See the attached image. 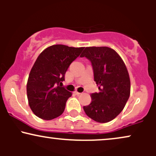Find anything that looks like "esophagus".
I'll use <instances>...</instances> for the list:
<instances>
[{"label": "esophagus", "instance_id": "obj_1", "mask_svg": "<svg viewBox=\"0 0 156 156\" xmlns=\"http://www.w3.org/2000/svg\"><path fill=\"white\" fill-rule=\"evenodd\" d=\"M74 93H75V94H76V95H79V94H81V93H80V92H78V91H75V92H74Z\"/></svg>", "mask_w": 156, "mask_h": 156}]
</instances>
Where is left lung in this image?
I'll return each mask as SVG.
<instances>
[{
    "label": "left lung",
    "instance_id": "left-lung-1",
    "mask_svg": "<svg viewBox=\"0 0 156 156\" xmlns=\"http://www.w3.org/2000/svg\"><path fill=\"white\" fill-rule=\"evenodd\" d=\"M84 56L92 62L99 92L91 94L92 102L83 110L93 120L108 122L120 114L129 98L128 69L120 55L108 47H87L80 55Z\"/></svg>",
    "mask_w": 156,
    "mask_h": 156
}]
</instances>
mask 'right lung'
Wrapping results in <instances>:
<instances>
[{
    "mask_svg": "<svg viewBox=\"0 0 156 156\" xmlns=\"http://www.w3.org/2000/svg\"><path fill=\"white\" fill-rule=\"evenodd\" d=\"M83 48L54 44L37 57L26 85L28 104L36 116L51 120L62 115L72 92L61 84L68 67Z\"/></svg>",
    "mask_w": 156,
    "mask_h": 156,
    "instance_id": "obj_1",
    "label": "right lung"
}]
</instances>
